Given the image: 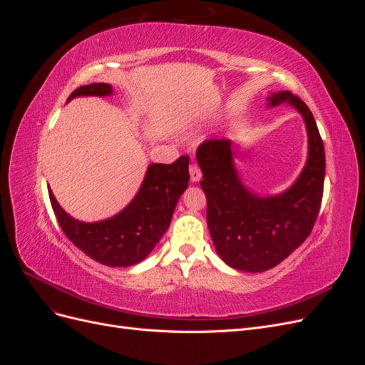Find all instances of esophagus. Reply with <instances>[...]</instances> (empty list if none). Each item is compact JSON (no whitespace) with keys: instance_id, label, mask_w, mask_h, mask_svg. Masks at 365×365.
<instances>
[{"instance_id":"1","label":"esophagus","mask_w":365,"mask_h":365,"mask_svg":"<svg viewBox=\"0 0 365 365\" xmlns=\"http://www.w3.org/2000/svg\"><path fill=\"white\" fill-rule=\"evenodd\" d=\"M189 172H190V181L192 182H197L201 180L202 173H201V169H200V165H197V164L192 163L190 168H189Z\"/></svg>"}]
</instances>
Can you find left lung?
<instances>
[{"instance_id": "8db88e82", "label": "left lung", "mask_w": 365, "mask_h": 365, "mask_svg": "<svg viewBox=\"0 0 365 365\" xmlns=\"http://www.w3.org/2000/svg\"><path fill=\"white\" fill-rule=\"evenodd\" d=\"M268 102H288L306 121L309 157L289 190L271 197L248 192L233 165L230 140H205L196 150L215 248L231 268L247 272L271 269L300 247L311 235L323 200L324 145L311 109L289 91L272 94Z\"/></svg>"}]
</instances>
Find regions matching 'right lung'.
<instances>
[{"instance_id": "right-lung-1", "label": "right lung", "mask_w": 365, "mask_h": 365, "mask_svg": "<svg viewBox=\"0 0 365 365\" xmlns=\"http://www.w3.org/2000/svg\"><path fill=\"white\" fill-rule=\"evenodd\" d=\"M111 93V85L90 83L74 90L70 101L79 96ZM189 180V157H180L172 164H152L137 196L123 212L93 224L65 213L50 189L48 196L65 236L88 257L106 267H130L146 259L169 228L176 202Z\"/></svg>"}]
</instances>
